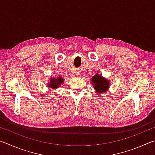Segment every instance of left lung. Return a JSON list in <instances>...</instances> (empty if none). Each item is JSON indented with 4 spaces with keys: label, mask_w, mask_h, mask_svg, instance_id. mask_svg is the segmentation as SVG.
<instances>
[{
    "label": "left lung",
    "mask_w": 155,
    "mask_h": 155,
    "mask_svg": "<svg viewBox=\"0 0 155 155\" xmlns=\"http://www.w3.org/2000/svg\"><path fill=\"white\" fill-rule=\"evenodd\" d=\"M91 81L93 82L94 88L98 93H103L109 88V81L101 77V75L96 74L93 77Z\"/></svg>",
    "instance_id": "8db88e82"
}]
</instances>
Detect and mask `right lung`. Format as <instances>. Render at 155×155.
<instances>
[{
	"mask_svg": "<svg viewBox=\"0 0 155 155\" xmlns=\"http://www.w3.org/2000/svg\"><path fill=\"white\" fill-rule=\"evenodd\" d=\"M63 81L64 80L62 79L61 77H58V78H51V83L48 85L49 87H52V89H55L63 83Z\"/></svg>",
	"mask_w": 155,
	"mask_h": 155,
	"instance_id": "add662e5",
	"label": "right lung"
}]
</instances>
